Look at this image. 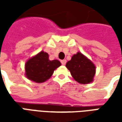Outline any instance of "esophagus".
I'll return each instance as SVG.
<instances>
[{
    "label": "esophagus",
    "instance_id": "obj_1",
    "mask_svg": "<svg viewBox=\"0 0 122 122\" xmlns=\"http://www.w3.org/2000/svg\"><path fill=\"white\" fill-rule=\"evenodd\" d=\"M61 64H62L63 65H65V64H66V59H63V60H61Z\"/></svg>",
    "mask_w": 122,
    "mask_h": 122
}]
</instances>
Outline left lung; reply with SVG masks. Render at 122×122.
<instances>
[{"label":"left lung","instance_id":"1","mask_svg":"<svg viewBox=\"0 0 122 122\" xmlns=\"http://www.w3.org/2000/svg\"><path fill=\"white\" fill-rule=\"evenodd\" d=\"M72 76L76 82L86 84L93 82L95 74V66L82 53L78 52L66 64Z\"/></svg>","mask_w":122,"mask_h":122}]
</instances>
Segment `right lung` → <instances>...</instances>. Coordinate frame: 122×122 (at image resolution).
Listing matches in <instances>:
<instances>
[{
    "mask_svg": "<svg viewBox=\"0 0 122 122\" xmlns=\"http://www.w3.org/2000/svg\"><path fill=\"white\" fill-rule=\"evenodd\" d=\"M61 65L58 60L50 61L48 53L42 51L26 62L25 75L33 82L42 83L49 79Z\"/></svg>",
    "mask_w": 122,
    "mask_h": 122,
    "instance_id": "obj_1",
    "label": "right lung"
}]
</instances>
